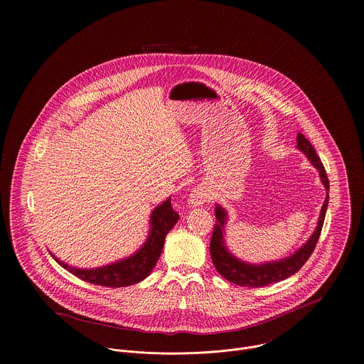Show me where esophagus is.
Instances as JSON below:
<instances>
[{"label":"esophagus","instance_id":"obj_1","mask_svg":"<svg viewBox=\"0 0 364 364\" xmlns=\"http://www.w3.org/2000/svg\"><path fill=\"white\" fill-rule=\"evenodd\" d=\"M207 198H209V194H207V191L204 188H201V187H196L188 194V205L198 207L203 203H205Z\"/></svg>","mask_w":364,"mask_h":364}]
</instances>
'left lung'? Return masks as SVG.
Segmentation results:
<instances>
[{"label":"left lung","instance_id":"obj_1","mask_svg":"<svg viewBox=\"0 0 364 364\" xmlns=\"http://www.w3.org/2000/svg\"><path fill=\"white\" fill-rule=\"evenodd\" d=\"M296 148L306 155V159L309 163L316 167V170L320 174L321 183L326 187L327 196L324 200V204L321 207L320 218L317 222V228L314 233L309 236V239L299 247L296 249L292 255L285 256L282 259H278V261H269V262H262V264H249L242 261V259L236 257L235 255L230 253V250L226 246L225 240V226L228 223V212L223 209L220 204H216L215 207V215H216V225L210 242V255H212V261L215 264V268L218 272L228 279L232 284H236L239 287H267L269 284H277L279 281L287 279L288 277L294 275L298 272L304 264L308 261V257L313 253L323 223L326 219V212H327V205H328V191H330V181L327 178L324 166L317 155L314 146L309 144V141L302 135H296Z\"/></svg>","mask_w":364,"mask_h":364}]
</instances>
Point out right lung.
<instances>
[{
  "label": "right lung",
  "instance_id": "obj_1",
  "mask_svg": "<svg viewBox=\"0 0 364 364\" xmlns=\"http://www.w3.org/2000/svg\"><path fill=\"white\" fill-rule=\"evenodd\" d=\"M178 213L171 205V197H168L151 212L149 232L144 245L135 253L109 265L92 269L76 268L60 261L53 253H51V256L62 268L86 282L109 288L129 287L144 281L152 272L163 252L166 236L178 222Z\"/></svg>",
  "mask_w": 364,
  "mask_h": 364
}]
</instances>
